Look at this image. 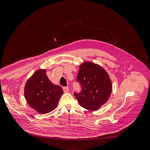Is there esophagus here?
<instances>
[{"instance_id":"obj_1","label":"esophagus","mask_w":150,"mask_h":150,"mask_svg":"<svg viewBox=\"0 0 150 150\" xmlns=\"http://www.w3.org/2000/svg\"><path fill=\"white\" fill-rule=\"evenodd\" d=\"M63 90H64V92H67L68 91H69V87L68 86H65L63 88Z\"/></svg>"}]
</instances>
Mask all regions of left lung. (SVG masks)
Instances as JSON below:
<instances>
[{"instance_id":"1","label":"left lung","mask_w":150,"mask_h":150,"mask_svg":"<svg viewBox=\"0 0 150 150\" xmlns=\"http://www.w3.org/2000/svg\"><path fill=\"white\" fill-rule=\"evenodd\" d=\"M82 90L75 93L81 106L96 111L108 102L112 91V82L103 68L91 62L80 65L77 77Z\"/></svg>"}]
</instances>
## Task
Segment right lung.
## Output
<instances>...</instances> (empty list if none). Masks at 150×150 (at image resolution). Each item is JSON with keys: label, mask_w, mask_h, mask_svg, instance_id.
Returning a JSON list of instances; mask_svg holds the SVG:
<instances>
[{"label": "right lung", "mask_w": 150, "mask_h": 150, "mask_svg": "<svg viewBox=\"0 0 150 150\" xmlns=\"http://www.w3.org/2000/svg\"><path fill=\"white\" fill-rule=\"evenodd\" d=\"M63 93L61 86L56 85L49 80L45 69L37 70L27 81L24 88L27 103L41 114L55 110Z\"/></svg>", "instance_id": "right-lung-1"}]
</instances>
